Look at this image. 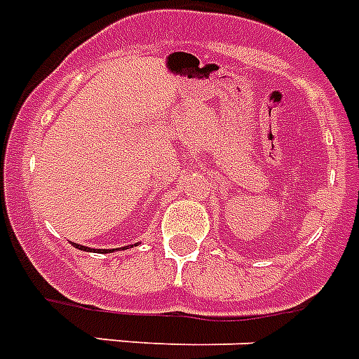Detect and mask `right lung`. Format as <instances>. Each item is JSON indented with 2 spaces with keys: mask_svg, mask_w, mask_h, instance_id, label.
Segmentation results:
<instances>
[{
  "mask_svg": "<svg viewBox=\"0 0 359 359\" xmlns=\"http://www.w3.org/2000/svg\"><path fill=\"white\" fill-rule=\"evenodd\" d=\"M74 245H76V248H80V250H87L86 245H78V244H74ZM102 251H108V250H102Z\"/></svg>",
  "mask_w": 359,
  "mask_h": 359,
  "instance_id": "add662e5",
  "label": "right lung"
}]
</instances>
